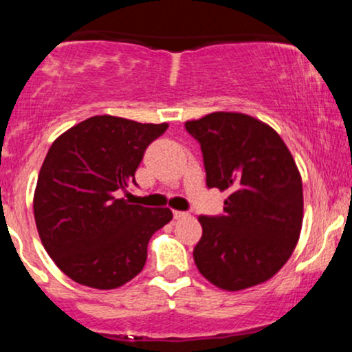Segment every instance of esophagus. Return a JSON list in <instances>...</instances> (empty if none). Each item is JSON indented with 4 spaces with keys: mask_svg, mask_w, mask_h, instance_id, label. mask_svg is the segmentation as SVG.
<instances>
[{
    "mask_svg": "<svg viewBox=\"0 0 352 352\" xmlns=\"http://www.w3.org/2000/svg\"><path fill=\"white\" fill-rule=\"evenodd\" d=\"M188 217H190V214H188V212H181V210L175 212L176 221H183V219H188Z\"/></svg>",
    "mask_w": 352,
    "mask_h": 352,
    "instance_id": "obj_1",
    "label": "esophagus"
}]
</instances>
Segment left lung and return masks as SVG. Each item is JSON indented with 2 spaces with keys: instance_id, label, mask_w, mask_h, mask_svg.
<instances>
[{
  "instance_id": "1",
  "label": "left lung",
  "mask_w": 352,
  "mask_h": 352,
  "mask_svg": "<svg viewBox=\"0 0 352 352\" xmlns=\"http://www.w3.org/2000/svg\"><path fill=\"white\" fill-rule=\"evenodd\" d=\"M200 144L208 188L228 190L224 212L200 215L193 260L226 291L269 280L289 260L302 222V184L283 138L241 113H212L184 123Z\"/></svg>"
}]
</instances>
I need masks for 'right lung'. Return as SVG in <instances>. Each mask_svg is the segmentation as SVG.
Returning a JSON list of instances; mask_svg holds the SVG:
<instances>
[{
  "label": "right lung",
  "mask_w": 352,
  "mask_h": 352,
  "mask_svg": "<svg viewBox=\"0 0 352 352\" xmlns=\"http://www.w3.org/2000/svg\"><path fill=\"white\" fill-rule=\"evenodd\" d=\"M168 124L94 116L51 145L37 177L34 217L54 263L75 283L114 289L142 272L147 245L173 219L120 198L137 186L145 151Z\"/></svg>",
  "instance_id": "right-lung-1"
}]
</instances>
